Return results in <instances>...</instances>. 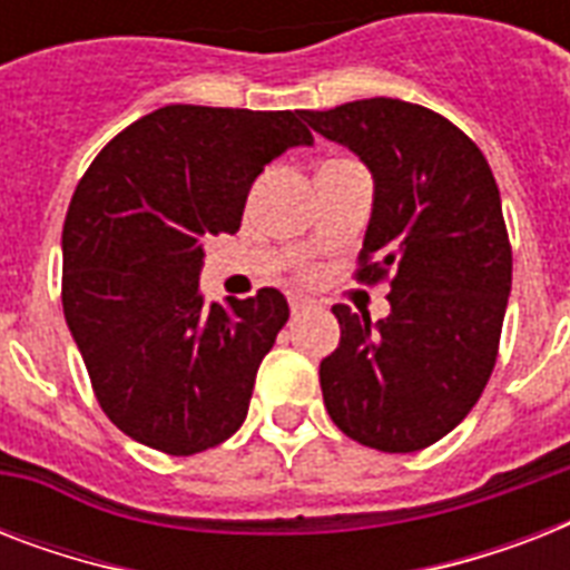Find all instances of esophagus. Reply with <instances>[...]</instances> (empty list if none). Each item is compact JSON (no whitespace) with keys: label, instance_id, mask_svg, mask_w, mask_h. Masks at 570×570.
Listing matches in <instances>:
<instances>
[{"label":"esophagus","instance_id":"1","mask_svg":"<svg viewBox=\"0 0 570 570\" xmlns=\"http://www.w3.org/2000/svg\"><path fill=\"white\" fill-rule=\"evenodd\" d=\"M307 307H311V298H302V295H295L293 302H289V311H293L295 316L307 311Z\"/></svg>","mask_w":570,"mask_h":570}]
</instances>
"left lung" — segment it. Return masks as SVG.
<instances>
[{
  "mask_svg": "<svg viewBox=\"0 0 570 570\" xmlns=\"http://www.w3.org/2000/svg\"><path fill=\"white\" fill-rule=\"evenodd\" d=\"M302 118L373 174L357 281L390 277L387 320L331 307L325 407L364 446L425 450L470 414L497 364L512 245L494 174L455 124L414 102L373 97Z\"/></svg>",
  "mask_w": 570,
  "mask_h": 570,
  "instance_id": "8db88e82",
  "label": "left lung"
}]
</instances>
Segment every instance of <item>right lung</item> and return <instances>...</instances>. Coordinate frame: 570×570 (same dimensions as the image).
Wrapping results in <instances>:
<instances>
[{
  "instance_id": "obj_1",
  "label": "right lung",
  "mask_w": 570,
  "mask_h": 570,
  "mask_svg": "<svg viewBox=\"0 0 570 570\" xmlns=\"http://www.w3.org/2000/svg\"><path fill=\"white\" fill-rule=\"evenodd\" d=\"M298 145H313L302 111L165 106L111 138L76 186L65 320L97 402L132 441L195 455L245 423L289 304L272 286L204 304V242L239 230L254 180Z\"/></svg>"
}]
</instances>
